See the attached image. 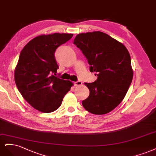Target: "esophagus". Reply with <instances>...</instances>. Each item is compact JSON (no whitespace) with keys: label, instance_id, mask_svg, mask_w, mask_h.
Returning a JSON list of instances; mask_svg holds the SVG:
<instances>
[{"label":"esophagus","instance_id":"obj_1","mask_svg":"<svg viewBox=\"0 0 156 156\" xmlns=\"http://www.w3.org/2000/svg\"><path fill=\"white\" fill-rule=\"evenodd\" d=\"M82 84V82L81 81H77L74 82L75 86H79V85H81Z\"/></svg>","mask_w":156,"mask_h":156}]
</instances>
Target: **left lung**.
Here are the masks:
<instances>
[{
	"instance_id": "8db88e82",
	"label": "left lung",
	"mask_w": 156,
	"mask_h": 156,
	"mask_svg": "<svg viewBox=\"0 0 156 156\" xmlns=\"http://www.w3.org/2000/svg\"><path fill=\"white\" fill-rule=\"evenodd\" d=\"M90 65V71L98 78L85 83L89 96L83 108L94 115L109 113L127 93L133 79L131 58L128 49L117 40L102 32L81 33L74 40Z\"/></svg>"
}]
</instances>
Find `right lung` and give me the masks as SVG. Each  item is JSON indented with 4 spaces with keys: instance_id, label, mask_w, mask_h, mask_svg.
I'll use <instances>...</instances> for the list:
<instances>
[{
    "instance_id": "1",
    "label": "right lung",
    "mask_w": 156,
    "mask_h": 156,
    "mask_svg": "<svg viewBox=\"0 0 156 156\" xmlns=\"http://www.w3.org/2000/svg\"><path fill=\"white\" fill-rule=\"evenodd\" d=\"M73 36L64 33L41 35L30 41L20 54L15 82L25 100L39 112L56 111L73 85L69 80L54 76L59 68L56 50Z\"/></svg>"
}]
</instances>
